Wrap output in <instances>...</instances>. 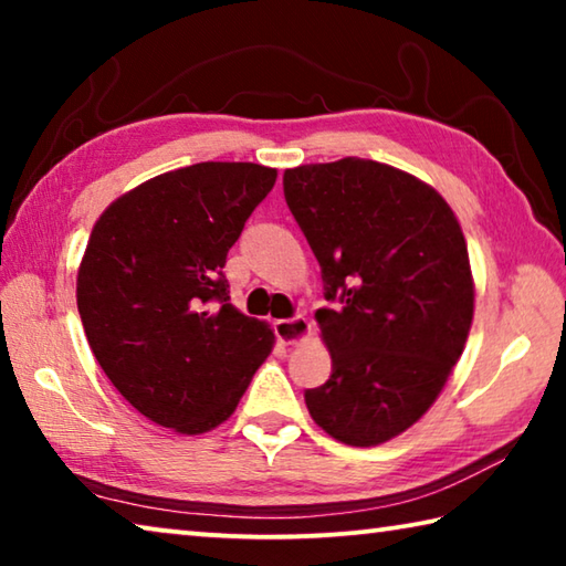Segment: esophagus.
Listing matches in <instances>:
<instances>
[{
	"mask_svg": "<svg viewBox=\"0 0 566 566\" xmlns=\"http://www.w3.org/2000/svg\"><path fill=\"white\" fill-rule=\"evenodd\" d=\"M274 332H276V339H280L282 344H302L310 339L312 322L300 314V317L274 322Z\"/></svg>",
	"mask_w": 566,
	"mask_h": 566,
	"instance_id": "obj_1",
	"label": "esophagus"
}]
</instances>
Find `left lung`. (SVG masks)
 Here are the masks:
<instances>
[{
  "instance_id": "left-lung-1",
  "label": "left lung",
  "mask_w": 566,
  "mask_h": 566,
  "mask_svg": "<svg viewBox=\"0 0 566 566\" xmlns=\"http://www.w3.org/2000/svg\"><path fill=\"white\" fill-rule=\"evenodd\" d=\"M284 197L337 300L314 314L332 377L306 389V409L342 444H385L427 415L464 352L462 227L432 185L359 157L286 169Z\"/></svg>"
}]
</instances>
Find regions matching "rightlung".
Wrapping results in <instances>:
<instances>
[{
    "instance_id": "add662e5",
    "label": "right lung",
    "mask_w": 566,
    "mask_h": 566,
    "mask_svg": "<svg viewBox=\"0 0 566 566\" xmlns=\"http://www.w3.org/2000/svg\"><path fill=\"white\" fill-rule=\"evenodd\" d=\"M274 181L252 161H202L142 181L94 222L76 272L84 334L159 427L212 432L272 354V324L229 304L222 266Z\"/></svg>"
}]
</instances>
